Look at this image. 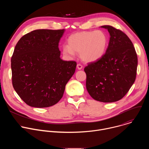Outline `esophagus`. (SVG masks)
I'll use <instances>...</instances> for the list:
<instances>
[{
  "label": "esophagus",
  "mask_w": 149,
  "mask_h": 149,
  "mask_svg": "<svg viewBox=\"0 0 149 149\" xmlns=\"http://www.w3.org/2000/svg\"><path fill=\"white\" fill-rule=\"evenodd\" d=\"M77 69L79 70H81V69L82 68V66L81 64H79V63H78V64H77Z\"/></svg>",
  "instance_id": "1"
}]
</instances>
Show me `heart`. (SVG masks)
Wrapping results in <instances>:
<instances>
[{
	"mask_svg": "<svg viewBox=\"0 0 149 149\" xmlns=\"http://www.w3.org/2000/svg\"><path fill=\"white\" fill-rule=\"evenodd\" d=\"M68 45H63V55L73 56L75 52L80 53L81 59L93 62L100 59L107 50L108 38L101 31H83L71 35L67 40Z\"/></svg>",
	"mask_w": 149,
	"mask_h": 149,
	"instance_id": "heart-1",
	"label": "heart"
}]
</instances>
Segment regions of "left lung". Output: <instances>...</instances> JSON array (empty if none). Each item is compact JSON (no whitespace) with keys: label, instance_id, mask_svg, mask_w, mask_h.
Here are the masks:
<instances>
[{"label":"left lung","instance_id":"8db88e82","mask_svg":"<svg viewBox=\"0 0 149 149\" xmlns=\"http://www.w3.org/2000/svg\"><path fill=\"white\" fill-rule=\"evenodd\" d=\"M101 28L108 30L109 44L100 59L85 67L86 88L95 100L113 102L121 100L134 84L137 56L132 42L124 32L109 25Z\"/></svg>","mask_w":149,"mask_h":149}]
</instances>
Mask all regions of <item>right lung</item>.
Returning <instances> with one entry per match:
<instances>
[{"label":"right lung","instance_id":"add662e5","mask_svg":"<svg viewBox=\"0 0 149 149\" xmlns=\"http://www.w3.org/2000/svg\"><path fill=\"white\" fill-rule=\"evenodd\" d=\"M65 29H37L21 38L11 58L13 87L26 104L49 107L62 97L77 63L60 58L58 45Z\"/></svg>","mask_w":149,"mask_h":149}]
</instances>
